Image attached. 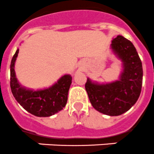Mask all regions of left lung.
<instances>
[{
  "label": "left lung",
  "instance_id": "1",
  "mask_svg": "<svg viewBox=\"0 0 154 154\" xmlns=\"http://www.w3.org/2000/svg\"><path fill=\"white\" fill-rule=\"evenodd\" d=\"M112 51L122 62L119 81L97 84L88 78L85 89L92 106L110 116L123 114L137 101L143 84V66L136 48L129 40L118 35L112 41Z\"/></svg>",
  "mask_w": 154,
  "mask_h": 154
}]
</instances>
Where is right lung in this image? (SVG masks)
<instances>
[{
    "label": "right lung",
    "mask_w": 154,
    "mask_h": 154,
    "mask_svg": "<svg viewBox=\"0 0 154 154\" xmlns=\"http://www.w3.org/2000/svg\"><path fill=\"white\" fill-rule=\"evenodd\" d=\"M18 51L17 49L13 56L10 66L11 89L16 101L27 112L38 117H49L62 110L67 102L71 76H63L53 86L43 90L27 89L20 85L15 76L14 63Z\"/></svg>",
    "instance_id": "1"
}]
</instances>
